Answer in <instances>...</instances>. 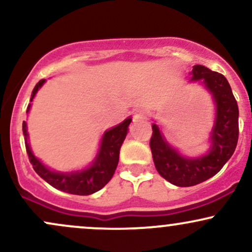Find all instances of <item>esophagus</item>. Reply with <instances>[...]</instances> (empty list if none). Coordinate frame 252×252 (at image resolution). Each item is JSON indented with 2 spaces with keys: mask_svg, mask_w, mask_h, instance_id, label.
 Segmentation results:
<instances>
[{
  "mask_svg": "<svg viewBox=\"0 0 252 252\" xmlns=\"http://www.w3.org/2000/svg\"><path fill=\"white\" fill-rule=\"evenodd\" d=\"M147 118V111L144 109H137L134 114V121L138 122V121H144Z\"/></svg>",
  "mask_w": 252,
  "mask_h": 252,
  "instance_id": "esophagus-1",
  "label": "esophagus"
}]
</instances>
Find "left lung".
<instances>
[{
    "label": "left lung",
    "instance_id": "1",
    "mask_svg": "<svg viewBox=\"0 0 252 252\" xmlns=\"http://www.w3.org/2000/svg\"><path fill=\"white\" fill-rule=\"evenodd\" d=\"M190 82H199L210 92L216 106L215 126L210 134V148L200 156L182 155L170 146L161 126L153 123L150 138L153 160L158 174L170 184L189 187L212 178L230 160L238 141V105L227 79L206 66L194 65Z\"/></svg>",
    "mask_w": 252,
    "mask_h": 252
}]
</instances>
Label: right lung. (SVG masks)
Masks as SVG:
<instances>
[{
  "instance_id": "right-lung-1",
  "label": "right lung",
  "mask_w": 252,
  "mask_h": 252,
  "mask_svg": "<svg viewBox=\"0 0 252 252\" xmlns=\"http://www.w3.org/2000/svg\"><path fill=\"white\" fill-rule=\"evenodd\" d=\"M45 82V79H41L36 84L32 92L31 102L34 99L37 91L41 89ZM31 105L32 104H28L27 114L30 112ZM131 117H128L122 123L106 130L102 136L97 154L90 166L79 170H72V172H58L45 166L34 155L31 148V144L28 142L30 136L27 131V123L25 121L22 123V131L25 135V144L28 158L37 175L41 176L43 180L48 182L54 189L63 190V192L77 195H89L102 189L111 180L117 168L118 160H120L121 147L128 134L129 124L131 123Z\"/></svg>"
}]
</instances>
